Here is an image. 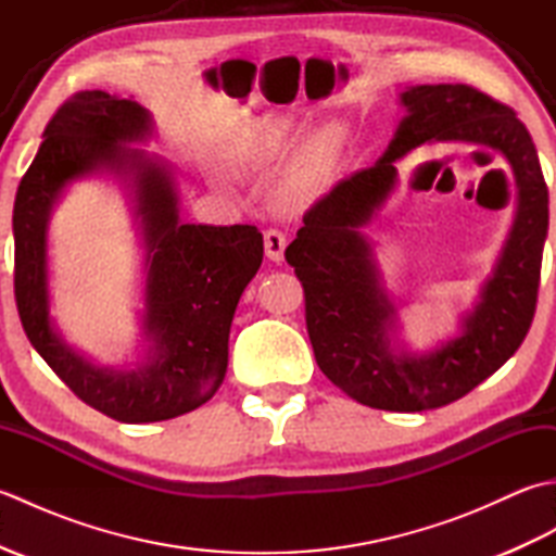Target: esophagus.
I'll return each instance as SVG.
<instances>
[{
    "label": "esophagus",
    "instance_id": "esophagus-1",
    "mask_svg": "<svg viewBox=\"0 0 556 556\" xmlns=\"http://www.w3.org/2000/svg\"><path fill=\"white\" fill-rule=\"evenodd\" d=\"M285 248H287V236L279 229H267L265 231V253L269 260L275 263H281L285 260Z\"/></svg>",
    "mask_w": 556,
    "mask_h": 556
}]
</instances>
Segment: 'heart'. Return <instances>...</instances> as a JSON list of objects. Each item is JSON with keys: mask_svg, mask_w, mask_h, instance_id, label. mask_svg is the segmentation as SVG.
Returning a JSON list of instances; mask_svg holds the SVG:
<instances>
[{"mask_svg": "<svg viewBox=\"0 0 556 556\" xmlns=\"http://www.w3.org/2000/svg\"><path fill=\"white\" fill-rule=\"evenodd\" d=\"M287 150H289V136L271 138L265 146H260L255 164H260V167H275L277 162L287 157ZM341 150H344V138H341L337 128L334 126L320 128V131L308 140V146H305L299 164L289 174L287 179L289 200H305L320 191L327 181V176L334 172L337 162L341 157Z\"/></svg>", "mask_w": 556, "mask_h": 556, "instance_id": "heart-1", "label": "heart"}]
</instances>
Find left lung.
I'll list each match as a JSON object with an SVG mask.
<instances>
[{"label":"left lung","instance_id":"8db88e82","mask_svg":"<svg viewBox=\"0 0 556 556\" xmlns=\"http://www.w3.org/2000/svg\"><path fill=\"white\" fill-rule=\"evenodd\" d=\"M401 104L406 116L384 155L317 200L285 255L303 285L305 325L320 370L363 406L418 413L466 396L523 344L538 303L549 193L533 138L506 104L464 83L406 88ZM430 139L500 151L515 172L517 215L459 337L410 354L395 344V309L359 229L393 190V162Z\"/></svg>","mask_w":556,"mask_h":556}]
</instances>
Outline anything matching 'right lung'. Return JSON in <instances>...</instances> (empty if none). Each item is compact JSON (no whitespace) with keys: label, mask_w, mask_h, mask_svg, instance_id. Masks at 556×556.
I'll return each mask as SVG.
<instances>
[{"label":"right lung","mask_w":556,"mask_h":556,"mask_svg":"<svg viewBox=\"0 0 556 556\" xmlns=\"http://www.w3.org/2000/svg\"><path fill=\"white\" fill-rule=\"evenodd\" d=\"M14 203V293L33 349L88 406L119 422L169 420L215 396L229 363V329L263 263L251 224H184L174 172L146 150L152 116L134 100L83 90L54 112ZM112 170L135 195L147 248V361L102 369L61 339L49 317L46 224L63 188Z\"/></svg>","instance_id":"right-lung-1"}]
</instances>
